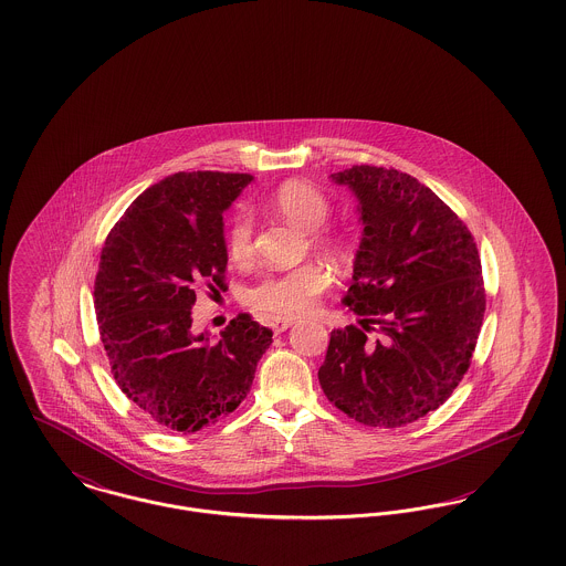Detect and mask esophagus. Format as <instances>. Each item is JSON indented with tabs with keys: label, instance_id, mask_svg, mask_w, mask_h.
<instances>
[{
	"label": "esophagus",
	"instance_id": "1",
	"mask_svg": "<svg viewBox=\"0 0 566 566\" xmlns=\"http://www.w3.org/2000/svg\"><path fill=\"white\" fill-rule=\"evenodd\" d=\"M293 323H295L293 318H273L269 325H271V329H273L275 334H282V332H286Z\"/></svg>",
	"mask_w": 566,
	"mask_h": 566
}]
</instances>
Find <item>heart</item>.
<instances>
[{
	"label": "heart",
	"instance_id": "obj_1",
	"mask_svg": "<svg viewBox=\"0 0 566 566\" xmlns=\"http://www.w3.org/2000/svg\"><path fill=\"white\" fill-rule=\"evenodd\" d=\"M273 207L310 230V245L329 261L347 262L350 245L343 232L323 228L332 216L329 198L305 180H286L273 191ZM226 254L234 264L254 256V221L248 211H237L226 228ZM329 273L321 262H305L284 273H266L245 291V304L269 318L302 316L327 291Z\"/></svg>",
	"mask_w": 566,
	"mask_h": 566
}]
</instances>
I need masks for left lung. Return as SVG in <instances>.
<instances>
[{"label":"left lung","mask_w":566,"mask_h":566,"mask_svg":"<svg viewBox=\"0 0 566 566\" xmlns=\"http://www.w3.org/2000/svg\"><path fill=\"white\" fill-rule=\"evenodd\" d=\"M364 226L345 304L359 327L334 329L318 381L366 427L396 429L443 405L470 368L484 316L472 232L418 178L381 166L332 175Z\"/></svg>","instance_id":"left-lung-1"}]
</instances>
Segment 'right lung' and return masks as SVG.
Masks as SVG:
<instances>
[{
    "label": "right lung",
    "mask_w": 566,
    "mask_h": 566,
    "mask_svg": "<svg viewBox=\"0 0 566 566\" xmlns=\"http://www.w3.org/2000/svg\"><path fill=\"white\" fill-rule=\"evenodd\" d=\"M254 176L178 172L148 187L109 230L94 310L112 375L155 424L182 436L248 396L273 332L239 314L218 343L191 334L196 291H226L223 211Z\"/></svg>",
    "instance_id": "right-lung-1"
}]
</instances>
